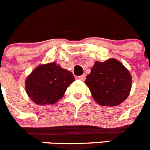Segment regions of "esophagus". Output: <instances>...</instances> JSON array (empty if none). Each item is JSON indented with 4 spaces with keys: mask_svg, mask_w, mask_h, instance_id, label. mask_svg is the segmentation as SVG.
Wrapping results in <instances>:
<instances>
[{
    "mask_svg": "<svg viewBox=\"0 0 150 150\" xmlns=\"http://www.w3.org/2000/svg\"><path fill=\"white\" fill-rule=\"evenodd\" d=\"M78 79H79V80H81V81H84L85 79H86V75H85V74H83L81 76H78Z\"/></svg>",
    "mask_w": 150,
    "mask_h": 150,
    "instance_id": "esophagus-1",
    "label": "esophagus"
}]
</instances>
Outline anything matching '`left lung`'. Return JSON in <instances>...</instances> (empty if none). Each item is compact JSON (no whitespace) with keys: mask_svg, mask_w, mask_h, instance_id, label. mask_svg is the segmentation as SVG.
Listing matches in <instances>:
<instances>
[{"mask_svg":"<svg viewBox=\"0 0 150 150\" xmlns=\"http://www.w3.org/2000/svg\"><path fill=\"white\" fill-rule=\"evenodd\" d=\"M85 83L98 104L116 107L128 98L132 76L121 62L110 59L104 62H95Z\"/></svg>","mask_w":150,"mask_h":150,"instance_id":"1","label":"left lung"}]
</instances>
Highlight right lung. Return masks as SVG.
Returning a JSON list of instances; mask_svg holds the SVG:
<instances>
[{"label":"right lung","mask_w":150,"mask_h":150,"mask_svg":"<svg viewBox=\"0 0 150 150\" xmlns=\"http://www.w3.org/2000/svg\"><path fill=\"white\" fill-rule=\"evenodd\" d=\"M74 81L72 73L52 62L34 69L26 79L25 90L35 104H53L62 98Z\"/></svg>","instance_id":"1"}]
</instances>
